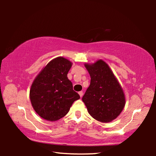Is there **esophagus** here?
Listing matches in <instances>:
<instances>
[{"label":"esophagus","mask_w":156,"mask_h":156,"mask_svg":"<svg viewBox=\"0 0 156 156\" xmlns=\"http://www.w3.org/2000/svg\"><path fill=\"white\" fill-rule=\"evenodd\" d=\"M78 94H79V95H80V98L83 96V91H79Z\"/></svg>","instance_id":"obj_1"}]
</instances>
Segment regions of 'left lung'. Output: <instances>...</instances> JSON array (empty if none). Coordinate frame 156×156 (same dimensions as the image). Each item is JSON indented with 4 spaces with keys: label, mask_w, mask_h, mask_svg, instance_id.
<instances>
[{
    "label": "left lung",
    "mask_w": 156,
    "mask_h": 156,
    "mask_svg": "<svg viewBox=\"0 0 156 156\" xmlns=\"http://www.w3.org/2000/svg\"><path fill=\"white\" fill-rule=\"evenodd\" d=\"M84 67L90 75L91 83L82 100L94 119L102 122H112L125 107L126 100L122 87L104 60L85 63Z\"/></svg>",
    "instance_id": "8db88e82"
}]
</instances>
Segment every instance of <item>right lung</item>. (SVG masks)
Masks as SVG:
<instances>
[{"instance_id":"1","label":"right lung","mask_w":156,"mask_h":156,"mask_svg":"<svg viewBox=\"0 0 156 156\" xmlns=\"http://www.w3.org/2000/svg\"><path fill=\"white\" fill-rule=\"evenodd\" d=\"M72 62L63 57L51 60L33 81L30 91L31 103L39 116L56 121L67 114L75 100L80 99L73 90L67 73Z\"/></svg>"}]
</instances>
